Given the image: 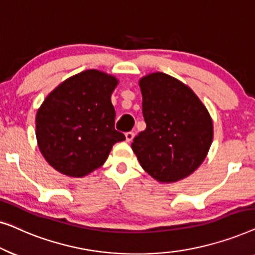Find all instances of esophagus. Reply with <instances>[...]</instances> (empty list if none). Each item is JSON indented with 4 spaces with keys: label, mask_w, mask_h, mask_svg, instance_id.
<instances>
[{
    "label": "esophagus",
    "mask_w": 255,
    "mask_h": 255,
    "mask_svg": "<svg viewBox=\"0 0 255 255\" xmlns=\"http://www.w3.org/2000/svg\"><path fill=\"white\" fill-rule=\"evenodd\" d=\"M133 137H134V133L132 131H128L125 133V139H127L128 142H130L132 139H133Z\"/></svg>",
    "instance_id": "1"
}]
</instances>
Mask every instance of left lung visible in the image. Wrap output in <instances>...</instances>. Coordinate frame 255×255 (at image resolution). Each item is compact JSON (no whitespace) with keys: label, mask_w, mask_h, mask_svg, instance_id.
<instances>
[{"label":"left lung","mask_w":255,"mask_h":255,"mask_svg":"<svg viewBox=\"0 0 255 255\" xmlns=\"http://www.w3.org/2000/svg\"><path fill=\"white\" fill-rule=\"evenodd\" d=\"M139 85L146 128L135 135L132 149L142 168L159 182L184 179L210 148V115L189 87L165 73L145 76Z\"/></svg>","instance_id":"8db88e82"}]
</instances>
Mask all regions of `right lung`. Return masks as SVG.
Instances as JSON below:
<instances>
[{"label": "right lung", "instance_id": "obj_1", "mask_svg": "<svg viewBox=\"0 0 255 255\" xmlns=\"http://www.w3.org/2000/svg\"><path fill=\"white\" fill-rule=\"evenodd\" d=\"M114 76L95 69L58 86L41 104L36 135L41 154L65 175L81 177L102 166L113 146L125 139L115 128Z\"/></svg>", "mask_w": 255, "mask_h": 255}]
</instances>
